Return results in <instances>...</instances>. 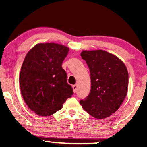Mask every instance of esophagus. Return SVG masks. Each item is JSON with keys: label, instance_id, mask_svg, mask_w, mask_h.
I'll return each mask as SVG.
<instances>
[{"label": "esophagus", "instance_id": "obj_1", "mask_svg": "<svg viewBox=\"0 0 147 147\" xmlns=\"http://www.w3.org/2000/svg\"><path fill=\"white\" fill-rule=\"evenodd\" d=\"M73 92L75 93L76 91V89H77V86L76 85H73Z\"/></svg>", "mask_w": 147, "mask_h": 147}]
</instances>
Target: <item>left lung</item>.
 <instances>
[{
	"instance_id": "left-lung-1",
	"label": "left lung",
	"mask_w": 147,
	"mask_h": 147,
	"mask_svg": "<svg viewBox=\"0 0 147 147\" xmlns=\"http://www.w3.org/2000/svg\"><path fill=\"white\" fill-rule=\"evenodd\" d=\"M81 57L89 68L91 89L80 103L95 118H107L118 110L127 96L126 66L115 55L103 50L83 51Z\"/></svg>"
}]
</instances>
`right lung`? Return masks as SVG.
<instances>
[{
    "label": "right lung",
    "instance_id": "right-lung-1",
    "mask_svg": "<svg viewBox=\"0 0 147 147\" xmlns=\"http://www.w3.org/2000/svg\"><path fill=\"white\" fill-rule=\"evenodd\" d=\"M69 48L55 43L38 44L26 55L20 73L24 100L37 115L48 116L62 109L73 94L62 65Z\"/></svg>",
    "mask_w": 147,
    "mask_h": 147
}]
</instances>
